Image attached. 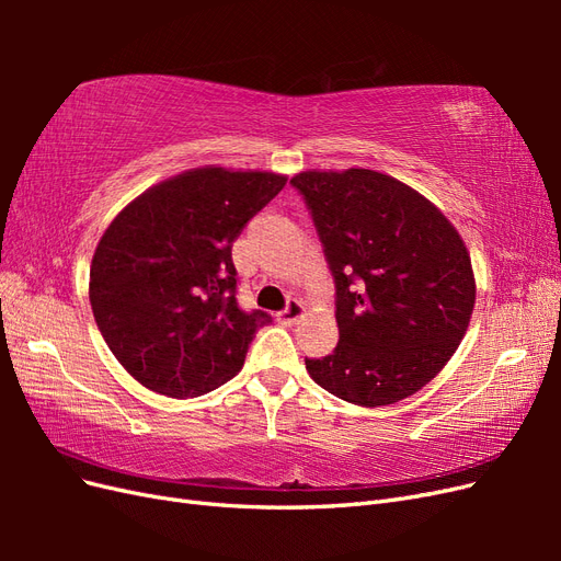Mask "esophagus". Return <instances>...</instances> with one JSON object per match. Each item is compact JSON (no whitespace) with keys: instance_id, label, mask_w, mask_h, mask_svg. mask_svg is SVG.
I'll return each instance as SVG.
<instances>
[{"instance_id":"obj_1","label":"esophagus","mask_w":561,"mask_h":561,"mask_svg":"<svg viewBox=\"0 0 561 561\" xmlns=\"http://www.w3.org/2000/svg\"><path fill=\"white\" fill-rule=\"evenodd\" d=\"M304 313H307V307H304L299 299H290L287 301V307L283 311H278V320L283 322V325H295L299 318H304Z\"/></svg>"}]
</instances>
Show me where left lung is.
Here are the masks:
<instances>
[{
  "label": "left lung",
  "instance_id": "8db88e82",
  "mask_svg": "<svg viewBox=\"0 0 561 561\" xmlns=\"http://www.w3.org/2000/svg\"><path fill=\"white\" fill-rule=\"evenodd\" d=\"M290 184L336 287L339 344L307 358L311 379L363 407L414 396L468 330L474 276L463 239L428 198L367 168L307 171Z\"/></svg>",
  "mask_w": 561,
  "mask_h": 561
}]
</instances>
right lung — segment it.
Returning <instances> with one entry per match:
<instances>
[{
    "mask_svg": "<svg viewBox=\"0 0 561 561\" xmlns=\"http://www.w3.org/2000/svg\"><path fill=\"white\" fill-rule=\"evenodd\" d=\"M287 178L194 168L118 213L100 239L89 297L114 358L171 398H196L243 367L266 311L236 301L233 241Z\"/></svg>",
    "mask_w": 561,
    "mask_h": 561,
    "instance_id": "right-lung-1",
    "label": "right lung"
}]
</instances>
